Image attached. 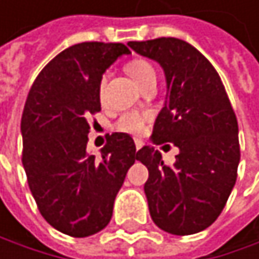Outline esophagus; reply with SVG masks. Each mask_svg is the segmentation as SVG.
<instances>
[{"label":"esophagus","mask_w":259,"mask_h":259,"mask_svg":"<svg viewBox=\"0 0 259 259\" xmlns=\"http://www.w3.org/2000/svg\"><path fill=\"white\" fill-rule=\"evenodd\" d=\"M135 147H137V150H140L143 147V141L141 140H135Z\"/></svg>","instance_id":"1"}]
</instances>
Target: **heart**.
<instances>
[{"label":"heart","mask_w":259,"mask_h":259,"mask_svg":"<svg viewBox=\"0 0 259 259\" xmlns=\"http://www.w3.org/2000/svg\"><path fill=\"white\" fill-rule=\"evenodd\" d=\"M128 75H131L137 84L143 82L147 76L150 75H155V69L152 67V64L146 60H134L131 61L127 66H125ZM101 87L104 85V81H101L100 84ZM150 119V115L149 113H144V112H132V113H125L122 115L115 127L118 128L119 132H124V134H131V135H141L144 131H146V125Z\"/></svg>","instance_id":"b5f03b06"}]
</instances>
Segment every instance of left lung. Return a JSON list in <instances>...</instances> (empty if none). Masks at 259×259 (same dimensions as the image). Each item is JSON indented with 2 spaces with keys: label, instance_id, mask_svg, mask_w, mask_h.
<instances>
[{
  "label": "left lung",
  "instance_id": "1",
  "mask_svg": "<svg viewBox=\"0 0 259 259\" xmlns=\"http://www.w3.org/2000/svg\"><path fill=\"white\" fill-rule=\"evenodd\" d=\"M127 46L164 70V107L152 132L153 144L174 143L180 153L165 165L153 146L137 152L149 169L144 192L153 223L172 235L207 229L223 212L239 164L238 122L213 66L178 38L131 41Z\"/></svg>",
  "mask_w": 259,
  "mask_h": 259
}]
</instances>
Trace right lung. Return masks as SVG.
I'll list each match as a JSON object with an SVG mask.
<instances>
[{
  "instance_id": "obj_1",
  "label": "right lung",
  "mask_w": 259,
  "mask_h": 259,
  "mask_svg": "<svg viewBox=\"0 0 259 259\" xmlns=\"http://www.w3.org/2000/svg\"><path fill=\"white\" fill-rule=\"evenodd\" d=\"M128 50L121 42H79L36 76L21 118L23 165L44 220L84 238L103 230L137 159L131 135L115 132L100 155L87 152V118L101 110L104 72Z\"/></svg>"
}]
</instances>
